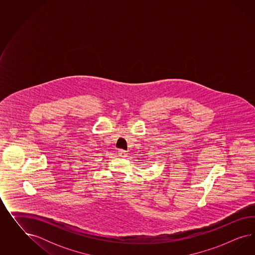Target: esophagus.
I'll use <instances>...</instances> for the list:
<instances>
[{
  "mask_svg": "<svg viewBox=\"0 0 255 255\" xmlns=\"http://www.w3.org/2000/svg\"><path fill=\"white\" fill-rule=\"evenodd\" d=\"M118 154H119L120 157L124 158V157H127V151H125L124 149H120V150L118 151Z\"/></svg>",
  "mask_w": 255,
  "mask_h": 255,
  "instance_id": "1",
  "label": "esophagus"
}]
</instances>
